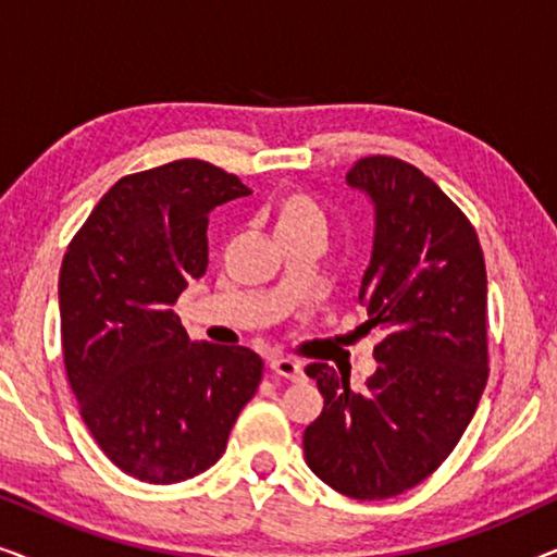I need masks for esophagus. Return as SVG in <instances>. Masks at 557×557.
Masks as SVG:
<instances>
[{"label":"esophagus","mask_w":557,"mask_h":557,"mask_svg":"<svg viewBox=\"0 0 557 557\" xmlns=\"http://www.w3.org/2000/svg\"><path fill=\"white\" fill-rule=\"evenodd\" d=\"M269 368L276 377H286V380H301L304 377L301 362L294 360V357H271Z\"/></svg>","instance_id":"34e87169"}]
</instances>
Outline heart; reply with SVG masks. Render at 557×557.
Segmentation results:
<instances>
[{"mask_svg":"<svg viewBox=\"0 0 557 557\" xmlns=\"http://www.w3.org/2000/svg\"><path fill=\"white\" fill-rule=\"evenodd\" d=\"M273 233L276 238H286V235L304 233V231H319L324 233V212L319 208L314 197L304 189H284L273 197L269 208Z\"/></svg>","mask_w":557,"mask_h":557,"instance_id":"b5f03b06","label":"heart"}]
</instances>
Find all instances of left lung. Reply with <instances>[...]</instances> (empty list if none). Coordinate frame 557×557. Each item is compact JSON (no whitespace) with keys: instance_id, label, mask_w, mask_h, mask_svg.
I'll return each instance as SVG.
<instances>
[{"instance_id":"8db88e82","label":"left lung","mask_w":557,"mask_h":557,"mask_svg":"<svg viewBox=\"0 0 557 557\" xmlns=\"http://www.w3.org/2000/svg\"><path fill=\"white\" fill-rule=\"evenodd\" d=\"M347 185L375 205L360 304L383 339L362 391L311 362L324 410L304 431L309 469L352 499H387L431 476L459 444L490 377L486 269L474 225L418 166L364 157Z\"/></svg>"}]
</instances>
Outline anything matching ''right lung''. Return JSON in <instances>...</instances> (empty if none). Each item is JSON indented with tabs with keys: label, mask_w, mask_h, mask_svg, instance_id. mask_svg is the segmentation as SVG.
<instances>
[{
	"label": "right lung",
	"mask_w": 557,
	"mask_h": 557,
	"mask_svg": "<svg viewBox=\"0 0 557 557\" xmlns=\"http://www.w3.org/2000/svg\"><path fill=\"white\" fill-rule=\"evenodd\" d=\"M250 189L202 159L121 177L58 281L67 383L101 451L147 484L210 469L263 377L248 347L193 345L172 304L208 269V215Z\"/></svg>",
	"instance_id": "add662e5"
}]
</instances>
